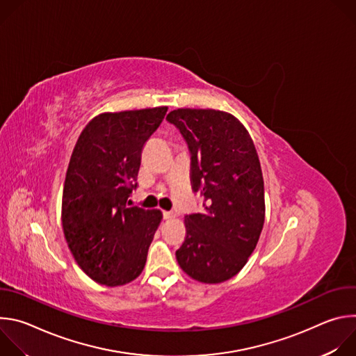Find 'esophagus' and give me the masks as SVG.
Masks as SVG:
<instances>
[{
  "label": "esophagus",
  "mask_w": 356,
  "mask_h": 356,
  "mask_svg": "<svg viewBox=\"0 0 356 356\" xmlns=\"http://www.w3.org/2000/svg\"><path fill=\"white\" fill-rule=\"evenodd\" d=\"M175 217H176V214L173 211H163V218L165 220H172Z\"/></svg>",
  "instance_id": "obj_1"
}]
</instances>
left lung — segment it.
<instances>
[{
	"instance_id": "1",
	"label": "left lung",
	"mask_w": 356,
	"mask_h": 356,
	"mask_svg": "<svg viewBox=\"0 0 356 356\" xmlns=\"http://www.w3.org/2000/svg\"><path fill=\"white\" fill-rule=\"evenodd\" d=\"M166 120L188 145L191 187L204 197V210L184 217L176 259L197 282H225L246 265L265 222L257 147L241 121L224 111L177 108Z\"/></svg>"
}]
</instances>
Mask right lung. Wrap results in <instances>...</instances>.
<instances>
[{
  "instance_id": "add662e5",
  "label": "right lung",
  "mask_w": 356,
  "mask_h": 356,
  "mask_svg": "<svg viewBox=\"0 0 356 356\" xmlns=\"http://www.w3.org/2000/svg\"><path fill=\"white\" fill-rule=\"evenodd\" d=\"M168 107L103 113L81 131L66 172L62 225L80 269L108 287L135 280L162 221L161 210L127 206L143 145Z\"/></svg>"
}]
</instances>
